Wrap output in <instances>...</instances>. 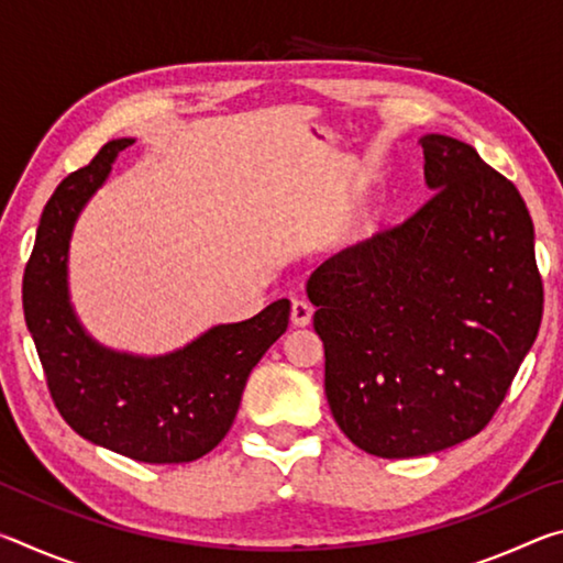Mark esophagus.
I'll list each match as a JSON object with an SVG mask.
<instances>
[{"instance_id": "esophagus-1", "label": "esophagus", "mask_w": 563, "mask_h": 563, "mask_svg": "<svg viewBox=\"0 0 563 563\" xmlns=\"http://www.w3.org/2000/svg\"><path fill=\"white\" fill-rule=\"evenodd\" d=\"M290 320H292V325H298V328L308 325V322L312 320V305L302 298H295L290 305Z\"/></svg>"}]
</instances>
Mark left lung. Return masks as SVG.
<instances>
[{"label": "left lung", "mask_w": 563, "mask_h": 563, "mask_svg": "<svg viewBox=\"0 0 563 563\" xmlns=\"http://www.w3.org/2000/svg\"><path fill=\"white\" fill-rule=\"evenodd\" d=\"M430 201L308 280L325 395L347 440L383 460L479 434L544 316L529 208L462 141L422 139Z\"/></svg>", "instance_id": "obj_1"}]
</instances>
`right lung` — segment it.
Listing matches in <instances>:
<instances>
[{
  "label": "right lung",
  "mask_w": 563,
  "mask_h": 563,
  "mask_svg": "<svg viewBox=\"0 0 563 563\" xmlns=\"http://www.w3.org/2000/svg\"><path fill=\"white\" fill-rule=\"evenodd\" d=\"M131 144L109 141L46 201L24 268V320L54 407L76 434L136 462H194L231 430L247 375L288 328L290 302L275 300L258 316L218 325L166 357L121 355L84 335L66 295L71 228Z\"/></svg>",
  "instance_id": "add662e5"
}]
</instances>
